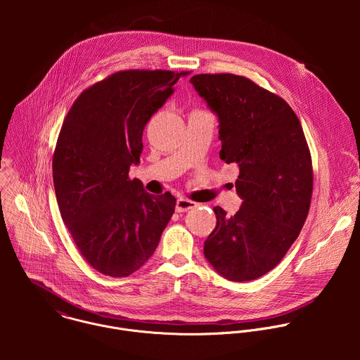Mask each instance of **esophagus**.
Listing matches in <instances>:
<instances>
[{
    "instance_id": "34e87169",
    "label": "esophagus",
    "mask_w": 360,
    "mask_h": 360,
    "mask_svg": "<svg viewBox=\"0 0 360 360\" xmlns=\"http://www.w3.org/2000/svg\"><path fill=\"white\" fill-rule=\"evenodd\" d=\"M194 207H197L195 202H193V201H190V200L180 198V200L177 201V204H176V212L181 213V212H187V210L194 209Z\"/></svg>"
}]
</instances>
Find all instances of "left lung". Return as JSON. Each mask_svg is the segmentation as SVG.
Segmentation results:
<instances>
[{
    "mask_svg": "<svg viewBox=\"0 0 360 360\" xmlns=\"http://www.w3.org/2000/svg\"><path fill=\"white\" fill-rule=\"evenodd\" d=\"M190 83L219 117L220 159L238 166L236 190L243 198L233 216L213 207L217 221L204 254L227 280H255L280 263L308 217V143L292 108L248 77L195 75Z\"/></svg>",
    "mask_w": 360,
    "mask_h": 360,
    "instance_id": "1",
    "label": "left lung"
}]
</instances>
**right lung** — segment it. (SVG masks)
I'll use <instances>...</instances> for the list:
<instances>
[{"instance_id": "right-lung-1", "label": "right lung", "mask_w": 360, "mask_h": 360, "mask_svg": "<svg viewBox=\"0 0 360 360\" xmlns=\"http://www.w3.org/2000/svg\"><path fill=\"white\" fill-rule=\"evenodd\" d=\"M188 73L115 72L86 89L63 120L52 158L59 212L82 257L105 276L139 270L174 213L170 193L148 194L129 170L140 162L146 124Z\"/></svg>"}]
</instances>
